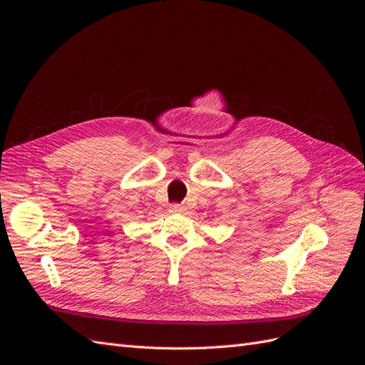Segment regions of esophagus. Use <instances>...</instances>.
I'll return each instance as SVG.
<instances>
[{
  "label": "esophagus",
  "instance_id": "34e87169",
  "mask_svg": "<svg viewBox=\"0 0 365 365\" xmlns=\"http://www.w3.org/2000/svg\"><path fill=\"white\" fill-rule=\"evenodd\" d=\"M185 205H182V204H171L170 205V212H173V213H183L185 212Z\"/></svg>",
  "mask_w": 365,
  "mask_h": 365
}]
</instances>
